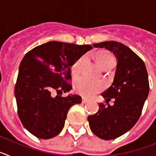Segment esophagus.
<instances>
[{
	"label": "esophagus",
	"mask_w": 156,
	"mask_h": 156,
	"mask_svg": "<svg viewBox=\"0 0 156 156\" xmlns=\"http://www.w3.org/2000/svg\"><path fill=\"white\" fill-rule=\"evenodd\" d=\"M88 101V99L85 98H82V103H87Z\"/></svg>",
	"instance_id": "esophagus-1"
}]
</instances>
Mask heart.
Listing matches in <instances>:
<instances>
[{
    "label": "heart",
    "instance_id": "heart-1",
    "mask_svg": "<svg viewBox=\"0 0 156 156\" xmlns=\"http://www.w3.org/2000/svg\"><path fill=\"white\" fill-rule=\"evenodd\" d=\"M95 58L98 63L102 69H112L116 64V58L115 56L107 51H100L95 54ZM85 56L83 55L73 63L71 66L72 74L76 76L80 73L82 66L84 63ZM75 90L83 97H92L96 94L99 93L103 90V84L98 81L81 76L76 79L74 85Z\"/></svg>",
    "mask_w": 156,
    "mask_h": 156
}]
</instances>
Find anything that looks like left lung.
I'll return each instance as SVG.
<instances>
[{
    "instance_id": "8db88e82",
    "label": "left lung",
    "mask_w": 156,
    "mask_h": 156,
    "mask_svg": "<svg viewBox=\"0 0 156 156\" xmlns=\"http://www.w3.org/2000/svg\"><path fill=\"white\" fill-rule=\"evenodd\" d=\"M93 46L108 49L117 58L113 83L101 94L107 104L100 103L97 113L87 117L96 136L112 140L129 131L140 118L149 92L148 73L142 59L121 43L105 41ZM111 100L112 106L108 104Z\"/></svg>"
}]
</instances>
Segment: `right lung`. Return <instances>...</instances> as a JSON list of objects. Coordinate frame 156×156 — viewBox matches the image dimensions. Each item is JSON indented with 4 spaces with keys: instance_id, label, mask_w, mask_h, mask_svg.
<instances>
[{
    "instance_id": "right-lung-1",
    "label": "right lung",
    "mask_w": 156,
    "mask_h": 156,
    "mask_svg": "<svg viewBox=\"0 0 156 156\" xmlns=\"http://www.w3.org/2000/svg\"><path fill=\"white\" fill-rule=\"evenodd\" d=\"M90 45L50 41L26 54L19 66L15 95L23 126L35 137L49 139L62 131L69 110L80 104L79 95L62 97L72 86L71 66ZM56 90L58 95L50 94ZM60 94H59V92Z\"/></svg>"
}]
</instances>
